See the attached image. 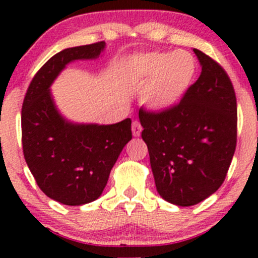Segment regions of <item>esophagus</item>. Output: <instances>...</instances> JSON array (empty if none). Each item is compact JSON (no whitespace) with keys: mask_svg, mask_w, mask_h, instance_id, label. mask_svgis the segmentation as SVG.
<instances>
[{"mask_svg":"<svg viewBox=\"0 0 258 258\" xmlns=\"http://www.w3.org/2000/svg\"><path fill=\"white\" fill-rule=\"evenodd\" d=\"M132 133L135 137H139L142 133V126L141 123L138 122V121H135V122L132 123Z\"/></svg>","mask_w":258,"mask_h":258,"instance_id":"34e87169","label":"esophagus"}]
</instances>
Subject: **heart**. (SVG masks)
Here are the masks:
<instances>
[{
    "label": "heart",
    "instance_id": "heart-1",
    "mask_svg": "<svg viewBox=\"0 0 258 258\" xmlns=\"http://www.w3.org/2000/svg\"><path fill=\"white\" fill-rule=\"evenodd\" d=\"M136 75L149 82L144 90L143 103L154 111L172 108L182 99L193 82L197 63L184 51L150 53L133 61Z\"/></svg>",
    "mask_w": 258,
    "mask_h": 258
}]
</instances>
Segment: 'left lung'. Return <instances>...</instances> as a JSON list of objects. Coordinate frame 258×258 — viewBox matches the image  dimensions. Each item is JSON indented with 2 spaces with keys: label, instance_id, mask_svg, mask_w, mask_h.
I'll list each match as a JSON object with an SVG mask.
<instances>
[{
  "label": "left lung",
  "instance_id": "left-lung-1",
  "mask_svg": "<svg viewBox=\"0 0 258 258\" xmlns=\"http://www.w3.org/2000/svg\"><path fill=\"white\" fill-rule=\"evenodd\" d=\"M201 65L179 104L161 112L139 110L160 197L193 206L222 185L236 147V98L220 64L193 49Z\"/></svg>",
  "mask_w": 258,
  "mask_h": 258
}]
</instances>
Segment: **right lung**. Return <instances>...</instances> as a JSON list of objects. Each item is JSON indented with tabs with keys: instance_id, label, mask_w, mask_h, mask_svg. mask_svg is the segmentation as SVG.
Here are the masks:
<instances>
[{
	"instance_id": "right-lung-1",
	"label": "right lung",
	"mask_w": 258,
	"mask_h": 258,
	"mask_svg": "<svg viewBox=\"0 0 258 258\" xmlns=\"http://www.w3.org/2000/svg\"><path fill=\"white\" fill-rule=\"evenodd\" d=\"M105 42L72 47L46 61L32 79L22 109L23 152L41 190L69 206L94 201L132 139L131 119L112 125L78 123L58 110L51 86L68 64L98 58Z\"/></svg>"
}]
</instances>
